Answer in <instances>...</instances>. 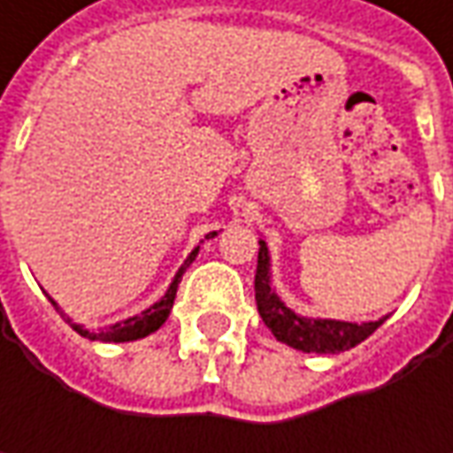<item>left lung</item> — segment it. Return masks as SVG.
<instances>
[{
    "instance_id": "obj_1",
    "label": "left lung",
    "mask_w": 453,
    "mask_h": 453,
    "mask_svg": "<svg viewBox=\"0 0 453 453\" xmlns=\"http://www.w3.org/2000/svg\"><path fill=\"white\" fill-rule=\"evenodd\" d=\"M254 300L265 325L272 335L295 350L303 353H342L356 348L357 342L373 335L383 325L386 318L375 322H342V320H320V318H303L292 312L288 304L277 297L270 280V252L265 239H259V257H257V274H254Z\"/></svg>"
}]
</instances>
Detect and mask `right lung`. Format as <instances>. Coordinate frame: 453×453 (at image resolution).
Segmentation results:
<instances>
[{
  "instance_id": "add662e5",
  "label": "right lung",
  "mask_w": 453,
  "mask_h": 453,
  "mask_svg": "<svg viewBox=\"0 0 453 453\" xmlns=\"http://www.w3.org/2000/svg\"><path fill=\"white\" fill-rule=\"evenodd\" d=\"M209 236H217V232H211ZM206 236V239H209ZM196 254H199V247L194 250V252L186 257V262H183L181 267H179V272H176V277H173V282H171V288L165 289V295L158 300L156 304H150L149 310H143L141 315H133V318H128V320L123 322H115V325H111V327H103V330H97V333H93V330H88V327H82V325H75V322L70 320L65 312H62L60 307H58V303L50 297V303L55 304V310L60 312L62 318H65V322H70V327L75 330V333H80L82 338L88 340H103V342H128V340H138V338H146V335H150V333H156L161 325L165 322V318H168V312H171V307H173V300H176V289H179V282H181L183 272H186V267L196 259Z\"/></svg>"
}]
</instances>
